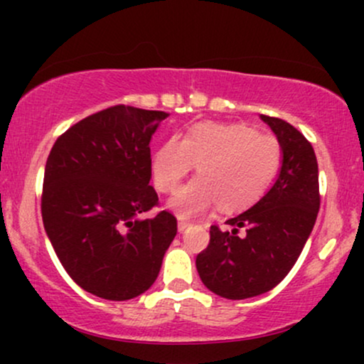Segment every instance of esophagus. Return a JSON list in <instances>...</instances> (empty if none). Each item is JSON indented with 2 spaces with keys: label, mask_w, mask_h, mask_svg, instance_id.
Returning <instances> with one entry per match:
<instances>
[{
  "label": "esophagus",
  "mask_w": 364,
  "mask_h": 364,
  "mask_svg": "<svg viewBox=\"0 0 364 364\" xmlns=\"http://www.w3.org/2000/svg\"><path fill=\"white\" fill-rule=\"evenodd\" d=\"M190 225H191V223H188V220H179V223H178V229H179V232L186 231V229L190 228Z\"/></svg>",
  "instance_id": "esophagus-1"
}]
</instances>
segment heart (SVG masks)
Segmentation results:
<instances>
[{
	"instance_id": "1",
	"label": "heart",
	"mask_w": 364,
	"mask_h": 364,
	"mask_svg": "<svg viewBox=\"0 0 364 364\" xmlns=\"http://www.w3.org/2000/svg\"><path fill=\"white\" fill-rule=\"evenodd\" d=\"M195 164L198 178L174 195L171 208L179 217L202 215L215 203L224 212H240L272 186L282 166V145L245 123H198L183 140L171 136L154 152V185L161 193H173Z\"/></svg>"
}]
</instances>
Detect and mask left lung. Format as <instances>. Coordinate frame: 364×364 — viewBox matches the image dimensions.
Wrapping results in <instances>:
<instances>
[{
    "mask_svg": "<svg viewBox=\"0 0 364 364\" xmlns=\"http://www.w3.org/2000/svg\"><path fill=\"white\" fill-rule=\"evenodd\" d=\"M282 145L277 181L257 205L210 225V241L196 257L200 279L215 294L245 299L274 289L301 255L320 208L318 162L299 129L262 114Z\"/></svg>",
    "mask_w": 364,
    "mask_h": 364,
    "instance_id": "left-lung-1",
    "label": "left lung"
}]
</instances>
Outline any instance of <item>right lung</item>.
I'll return each mask as SVG.
<instances>
[{
    "instance_id": "obj_1",
    "label": "right lung",
    "mask_w": 364,
    "mask_h": 364,
    "mask_svg": "<svg viewBox=\"0 0 364 364\" xmlns=\"http://www.w3.org/2000/svg\"><path fill=\"white\" fill-rule=\"evenodd\" d=\"M164 111L111 106L54 141L41 212L61 265L82 289L111 301L136 298L156 282L178 220L149 185L150 139Z\"/></svg>"
}]
</instances>
